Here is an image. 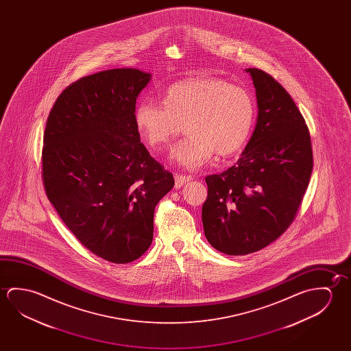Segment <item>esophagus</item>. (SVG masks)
<instances>
[{"label": "esophagus", "mask_w": 351, "mask_h": 351, "mask_svg": "<svg viewBox=\"0 0 351 351\" xmlns=\"http://www.w3.org/2000/svg\"><path fill=\"white\" fill-rule=\"evenodd\" d=\"M191 180H192L191 176H186V175H181V173H175V186H176V189L182 187L184 184H187Z\"/></svg>", "instance_id": "obj_1"}]
</instances>
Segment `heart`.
Instances as JSON below:
<instances>
[{
  "mask_svg": "<svg viewBox=\"0 0 351 351\" xmlns=\"http://www.w3.org/2000/svg\"><path fill=\"white\" fill-rule=\"evenodd\" d=\"M161 104L143 100L134 109L139 133L152 148H162L186 130L189 137L173 149V159L195 170L213 154H236L252 131L256 106L242 86L218 77H198L167 86Z\"/></svg>",
  "mask_w": 351,
  "mask_h": 351,
  "instance_id": "obj_1",
  "label": "heart"
}]
</instances>
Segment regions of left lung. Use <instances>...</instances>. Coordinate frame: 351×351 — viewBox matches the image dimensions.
Returning a JSON list of instances; mask_svg holds the SVG:
<instances>
[{"mask_svg": "<svg viewBox=\"0 0 351 351\" xmlns=\"http://www.w3.org/2000/svg\"><path fill=\"white\" fill-rule=\"evenodd\" d=\"M246 71L257 94V125L235 165L206 178L202 207L208 242L229 256L259 251L287 230L313 169L310 131L290 94L265 71Z\"/></svg>", "mask_w": 351, "mask_h": 351, "instance_id": "1", "label": "left lung"}]
</instances>
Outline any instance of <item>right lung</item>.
Listing matches in <instances>:
<instances>
[{"instance_id":"obj_1","label":"right lung","mask_w":351,"mask_h":351,"mask_svg":"<svg viewBox=\"0 0 351 351\" xmlns=\"http://www.w3.org/2000/svg\"><path fill=\"white\" fill-rule=\"evenodd\" d=\"M149 81L134 69L83 77L58 95L44 132L49 201L84 247L117 265L149 248L156 204L175 184L134 122L136 99Z\"/></svg>"}]
</instances>
